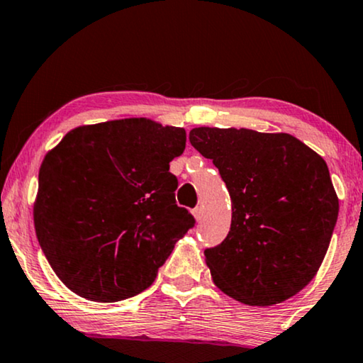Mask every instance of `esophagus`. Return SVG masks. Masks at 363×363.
I'll list each match as a JSON object with an SVG mask.
<instances>
[{
  "mask_svg": "<svg viewBox=\"0 0 363 363\" xmlns=\"http://www.w3.org/2000/svg\"><path fill=\"white\" fill-rule=\"evenodd\" d=\"M194 216H195V220H202V216H203V210H202V206H197V208H194Z\"/></svg>",
  "mask_w": 363,
  "mask_h": 363,
  "instance_id": "34e87169",
  "label": "esophagus"
}]
</instances>
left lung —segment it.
<instances>
[{
  "mask_svg": "<svg viewBox=\"0 0 363 363\" xmlns=\"http://www.w3.org/2000/svg\"><path fill=\"white\" fill-rule=\"evenodd\" d=\"M192 147L213 160L231 195V229L205 250L213 283L247 306L269 307L315 278L337 220L326 161L286 132L195 128Z\"/></svg>",
  "mask_w": 363,
  "mask_h": 363,
  "instance_id": "obj_1",
  "label": "left lung"
}]
</instances>
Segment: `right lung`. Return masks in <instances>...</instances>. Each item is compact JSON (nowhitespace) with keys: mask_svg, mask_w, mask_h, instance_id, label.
<instances>
[{"mask_svg":"<svg viewBox=\"0 0 363 363\" xmlns=\"http://www.w3.org/2000/svg\"><path fill=\"white\" fill-rule=\"evenodd\" d=\"M184 148L182 128L128 118L79 125L45 155L33 224L62 284L94 302L152 286L195 223L169 172Z\"/></svg>","mask_w":363,"mask_h":363,"instance_id":"add662e5","label":"right lung"}]
</instances>
